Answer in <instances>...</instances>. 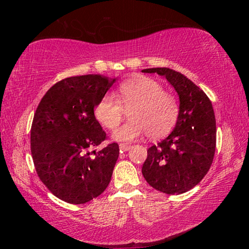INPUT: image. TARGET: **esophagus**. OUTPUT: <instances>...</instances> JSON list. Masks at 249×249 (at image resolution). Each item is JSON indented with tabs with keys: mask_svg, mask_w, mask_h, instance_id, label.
I'll return each instance as SVG.
<instances>
[{
	"mask_svg": "<svg viewBox=\"0 0 249 249\" xmlns=\"http://www.w3.org/2000/svg\"><path fill=\"white\" fill-rule=\"evenodd\" d=\"M132 148V145H128V144H121L120 145V149L122 151H127Z\"/></svg>",
	"mask_w": 249,
	"mask_h": 249,
	"instance_id": "34e87169",
	"label": "esophagus"
}]
</instances>
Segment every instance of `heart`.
<instances>
[{
    "label": "heart",
    "mask_w": 249,
    "mask_h": 249,
    "mask_svg": "<svg viewBox=\"0 0 249 249\" xmlns=\"http://www.w3.org/2000/svg\"><path fill=\"white\" fill-rule=\"evenodd\" d=\"M114 96L105 95L95 107V117L108 129H115L129 109L128 123L116 129L113 138L119 142H133L145 133L150 138L165 136L174 128L179 116V104L174 95L162 91L155 80L137 77L119 87Z\"/></svg>",
    "instance_id": "1"
}]
</instances>
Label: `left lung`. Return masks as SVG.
Wrapping results in <instances>:
<instances>
[{
  "label": "left lung",
  "mask_w": 249,
  "mask_h": 249,
  "mask_svg": "<svg viewBox=\"0 0 249 249\" xmlns=\"http://www.w3.org/2000/svg\"><path fill=\"white\" fill-rule=\"evenodd\" d=\"M144 73L166 78L179 96V116L165 140L147 150L142 172L156 190L181 195L203 179L212 165L216 123L210 99L182 73L169 68H149Z\"/></svg>",
  "instance_id": "8db88e82"
}]
</instances>
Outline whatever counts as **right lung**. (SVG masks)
I'll return each instance as SVG.
<instances>
[{
  "label": "right lung",
  "mask_w": 249,
  "mask_h": 249,
  "mask_svg": "<svg viewBox=\"0 0 249 249\" xmlns=\"http://www.w3.org/2000/svg\"><path fill=\"white\" fill-rule=\"evenodd\" d=\"M115 80L102 74L61 80L46 92L34 115L31 150L37 175L68 203H87L111 181L119 145L93 150L107 138L94 107Z\"/></svg>",
  "instance_id": "add662e5"
}]
</instances>
